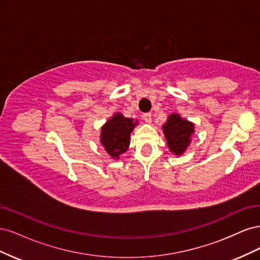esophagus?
<instances>
[{
    "label": "esophagus",
    "instance_id": "34e87169",
    "mask_svg": "<svg viewBox=\"0 0 260 260\" xmlns=\"http://www.w3.org/2000/svg\"><path fill=\"white\" fill-rule=\"evenodd\" d=\"M143 119H144V121H145L146 123H151V122H152V115L149 114V113L144 114V115H143Z\"/></svg>",
    "mask_w": 260,
    "mask_h": 260
}]
</instances>
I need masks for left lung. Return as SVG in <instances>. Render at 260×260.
<instances>
[{
    "label": "left lung",
    "instance_id": "8db88e82",
    "mask_svg": "<svg viewBox=\"0 0 260 260\" xmlns=\"http://www.w3.org/2000/svg\"><path fill=\"white\" fill-rule=\"evenodd\" d=\"M165 138L170 151L175 155H182L194 133V123L181 118L178 114H171L162 125Z\"/></svg>",
    "mask_w": 260,
    "mask_h": 260
}]
</instances>
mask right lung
<instances>
[{
    "mask_svg": "<svg viewBox=\"0 0 260 260\" xmlns=\"http://www.w3.org/2000/svg\"><path fill=\"white\" fill-rule=\"evenodd\" d=\"M138 124V120L125 118L116 113L106 121L101 130V143L113 158L118 159L119 155L127 151L130 144V133Z\"/></svg>",
    "mask_w": 260,
    "mask_h": 260,
    "instance_id": "obj_1",
    "label": "right lung"
}]
</instances>
